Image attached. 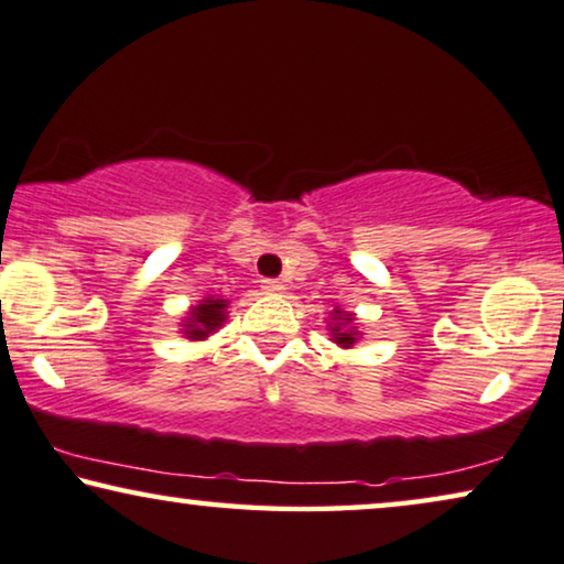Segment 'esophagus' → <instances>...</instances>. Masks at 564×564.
I'll use <instances>...</instances> for the list:
<instances>
[{
    "instance_id": "1",
    "label": "esophagus",
    "mask_w": 564,
    "mask_h": 564,
    "mask_svg": "<svg viewBox=\"0 0 564 564\" xmlns=\"http://www.w3.org/2000/svg\"><path fill=\"white\" fill-rule=\"evenodd\" d=\"M263 291H265V293H283L285 285H283V281L268 279V281H263Z\"/></svg>"
}]
</instances>
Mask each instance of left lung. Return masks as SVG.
Returning <instances> with one entry per match:
<instances>
[{
    "label": "left lung",
    "mask_w": 564,
    "mask_h": 564,
    "mask_svg": "<svg viewBox=\"0 0 564 564\" xmlns=\"http://www.w3.org/2000/svg\"><path fill=\"white\" fill-rule=\"evenodd\" d=\"M327 329H329L332 343H335L337 347H343V350H352V347L358 345V339L362 337L358 322H355V314L345 312V308H339V306H335L329 312Z\"/></svg>",
    "instance_id": "obj_1"
}]
</instances>
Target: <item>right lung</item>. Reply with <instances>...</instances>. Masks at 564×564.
<instances>
[{
  "mask_svg": "<svg viewBox=\"0 0 564 564\" xmlns=\"http://www.w3.org/2000/svg\"><path fill=\"white\" fill-rule=\"evenodd\" d=\"M227 306L229 301L221 296H204L199 304L188 306L186 316L178 324L181 337L192 339V343H202V339L214 335L227 322Z\"/></svg>",
  "mask_w": 564,
  "mask_h": 564,
  "instance_id": "obj_1",
  "label": "right lung"
}]
</instances>
